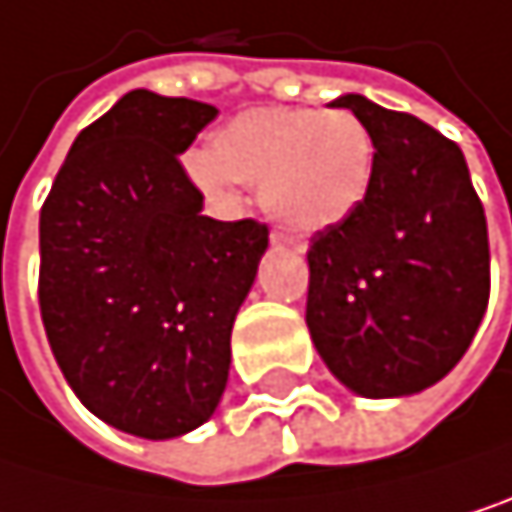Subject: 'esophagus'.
<instances>
[{
  "label": "esophagus",
  "instance_id": "obj_1",
  "mask_svg": "<svg viewBox=\"0 0 512 512\" xmlns=\"http://www.w3.org/2000/svg\"><path fill=\"white\" fill-rule=\"evenodd\" d=\"M271 244H274V247H287V250H293V253H302V250H305L302 244H296L293 238L280 235V232H271Z\"/></svg>",
  "mask_w": 512,
  "mask_h": 512
}]
</instances>
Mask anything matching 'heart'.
Returning <instances> with one entry per match:
<instances>
[{"instance_id":"heart-1","label":"heart","mask_w":512,"mask_h":512,"mask_svg":"<svg viewBox=\"0 0 512 512\" xmlns=\"http://www.w3.org/2000/svg\"><path fill=\"white\" fill-rule=\"evenodd\" d=\"M192 183L235 204V183L256 189L262 207L296 235L345 222L369 195L375 137L348 109L262 106L235 115L213 149L186 158Z\"/></svg>"}]
</instances>
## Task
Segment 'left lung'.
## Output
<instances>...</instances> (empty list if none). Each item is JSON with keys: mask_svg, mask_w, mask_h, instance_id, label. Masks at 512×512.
I'll list each match as a JSON object with an SVG mask.
<instances>
[{"mask_svg": "<svg viewBox=\"0 0 512 512\" xmlns=\"http://www.w3.org/2000/svg\"><path fill=\"white\" fill-rule=\"evenodd\" d=\"M375 137L366 201L308 247L305 323L329 372L360 397H409L464 357L489 305V228L449 137L360 94Z\"/></svg>", "mask_w": 512, "mask_h": 512, "instance_id": "1", "label": "left lung"}]
</instances>
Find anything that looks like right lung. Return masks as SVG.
Instances as JSON below:
<instances>
[{
  "label": "right lung",
  "mask_w": 512,
  "mask_h": 512,
  "mask_svg": "<svg viewBox=\"0 0 512 512\" xmlns=\"http://www.w3.org/2000/svg\"><path fill=\"white\" fill-rule=\"evenodd\" d=\"M216 106L124 94L75 137L39 216V308L54 360L100 421L143 440L219 406L232 326L268 225L201 216L180 155Z\"/></svg>",
  "instance_id": "right-lung-1"
}]
</instances>
